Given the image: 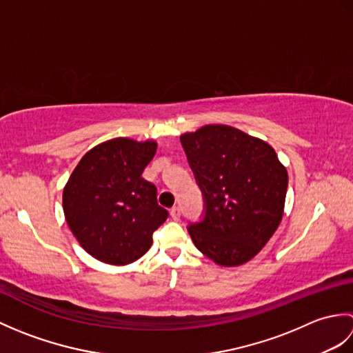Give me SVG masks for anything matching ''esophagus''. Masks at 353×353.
Masks as SVG:
<instances>
[{
	"instance_id": "esophagus-1",
	"label": "esophagus",
	"mask_w": 353,
	"mask_h": 353,
	"mask_svg": "<svg viewBox=\"0 0 353 353\" xmlns=\"http://www.w3.org/2000/svg\"><path fill=\"white\" fill-rule=\"evenodd\" d=\"M170 216H171V219L174 220V221H177L179 219H181V209H179L177 206L172 208L171 211H170Z\"/></svg>"
}]
</instances>
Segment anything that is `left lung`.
<instances>
[{
    "instance_id": "8db88e82",
    "label": "left lung",
    "mask_w": 353,
    "mask_h": 353,
    "mask_svg": "<svg viewBox=\"0 0 353 353\" xmlns=\"http://www.w3.org/2000/svg\"><path fill=\"white\" fill-rule=\"evenodd\" d=\"M181 142L206 205L188 229L192 243L221 267L245 264L281 224L287 170L265 141L230 125L208 124Z\"/></svg>"
}]
</instances>
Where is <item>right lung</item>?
Masks as SVG:
<instances>
[{"label":"right lung","mask_w":353,"mask_h":353,"mask_svg":"<svg viewBox=\"0 0 353 353\" xmlns=\"http://www.w3.org/2000/svg\"><path fill=\"white\" fill-rule=\"evenodd\" d=\"M154 141L115 138L81 157L63 188L66 223L83 249L101 262L127 265L152 247L168 212L156 186L141 177L153 159Z\"/></svg>","instance_id":"obj_1"}]
</instances>
